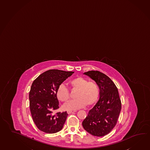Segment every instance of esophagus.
Here are the masks:
<instances>
[{
	"instance_id": "34e87169",
	"label": "esophagus",
	"mask_w": 150,
	"mask_h": 150,
	"mask_svg": "<svg viewBox=\"0 0 150 150\" xmlns=\"http://www.w3.org/2000/svg\"><path fill=\"white\" fill-rule=\"evenodd\" d=\"M76 111L75 110H68L67 113L68 114H71V113H74V112H75Z\"/></svg>"
}]
</instances>
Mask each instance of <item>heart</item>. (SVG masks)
<instances>
[{
	"instance_id": "obj_1",
	"label": "heart",
	"mask_w": 150,
	"mask_h": 150,
	"mask_svg": "<svg viewBox=\"0 0 150 150\" xmlns=\"http://www.w3.org/2000/svg\"><path fill=\"white\" fill-rule=\"evenodd\" d=\"M70 86L74 90H78L76 95V99L68 101L64 104L63 108L66 110H76L85 107L87 105L90 106L95 104L98 100L99 89L96 83L88 82L82 77H77L70 80ZM57 96L62 102H67L70 98L69 91L64 84L59 86Z\"/></svg>"
}]
</instances>
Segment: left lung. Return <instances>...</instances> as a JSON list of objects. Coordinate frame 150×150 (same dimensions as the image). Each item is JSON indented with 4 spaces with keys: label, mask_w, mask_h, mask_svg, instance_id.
I'll return each instance as SVG.
<instances>
[{
    "label": "left lung",
    "mask_w": 150,
    "mask_h": 150,
    "mask_svg": "<svg viewBox=\"0 0 150 150\" xmlns=\"http://www.w3.org/2000/svg\"><path fill=\"white\" fill-rule=\"evenodd\" d=\"M97 84L99 99L89 110L83 121L86 131L95 136L101 137L110 133L116 125L121 109V102L116 86L109 77L97 70L84 73Z\"/></svg>",
    "instance_id": "left-lung-1"
}]
</instances>
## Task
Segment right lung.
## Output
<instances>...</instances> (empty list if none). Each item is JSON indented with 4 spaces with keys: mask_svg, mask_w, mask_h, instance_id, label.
I'll use <instances>...</instances> for the list:
<instances>
[{
    "mask_svg": "<svg viewBox=\"0 0 150 150\" xmlns=\"http://www.w3.org/2000/svg\"><path fill=\"white\" fill-rule=\"evenodd\" d=\"M74 73L51 69L40 74L33 82L29 95L30 110L34 123L42 132L54 134L63 128L68 114L54 113L59 108L57 91Z\"/></svg>",
    "mask_w": 150,
    "mask_h": 150,
    "instance_id": "right-lung-1",
    "label": "right lung"
}]
</instances>
